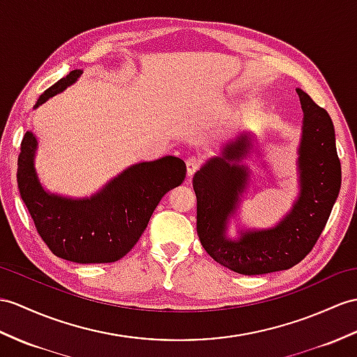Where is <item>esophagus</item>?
Instances as JSON below:
<instances>
[{
	"mask_svg": "<svg viewBox=\"0 0 357 357\" xmlns=\"http://www.w3.org/2000/svg\"><path fill=\"white\" fill-rule=\"evenodd\" d=\"M199 165H202V160L198 158H189L186 160V172H188V177H192L194 174L199 169Z\"/></svg>",
	"mask_w": 357,
	"mask_h": 357,
	"instance_id": "34e87169",
	"label": "esophagus"
}]
</instances>
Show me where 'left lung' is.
Returning a JSON list of instances; mask_svg holds the SVG:
<instances>
[{
	"instance_id": "8db88e82",
	"label": "left lung",
	"mask_w": 357,
	"mask_h": 357,
	"mask_svg": "<svg viewBox=\"0 0 357 357\" xmlns=\"http://www.w3.org/2000/svg\"><path fill=\"white\" fill-rule=\"evenodd\" d=\"M303 109L298 145V197L291 211L271 229H238L229 236L250 169L242 163L253 149L251 135L241 133L224 145L221 155L208 159L194 176L197 233L216 262L244 275L283 271L309 255L332 212L341 189V162L335 127L328 113L306 92L297 89Z\"/></svg>"
}]
</instances>
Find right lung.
<instances>
[{
    "label": "right lung",
    "instance_id": "1",
    "mask_svg": "<svg viewBox=\"0 0 357 357\" xmlns=\"http://www.w3.org/2000/svg\"><path fill=\"white\" fill-rule=\"evenodd\" d=\"M83 74L74 69L43 92L33 109L63 92ZM38 139L27 132L18 158V188L36 230L57 257L75 264H110L132 250L162 197L186 177L185 162L165 155L132 165L84 198L63 197L42 186L34 159Z\"/></svg>",
    "mask_w": 357,
    "mask_h": 357
}]
</instances>
